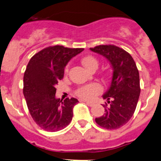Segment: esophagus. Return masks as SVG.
<instances>
[{
	"instance_id": "esophagus-1",
	"label": "esophagus",
	"mask_w": 161,
	"mask_h": 161,
	"mask_svg": "<svg viewBox=\"0 0 161 161\" xmlns=\"http://www.w3.org/2000/svg\"><path fill=\"white\" fill-rule=\"evenodd\" d=\"M85 102H86V104H88V105H90V107H92V106H93V105H94V103H93V102H91V101H85Z\"/></svg>"
}]
</instances>
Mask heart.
<instances>
[{
    "label": "heart",
    "instance_id": "obj_1",
    "mask_svg": "<svg viewBox=\"0 0 161 161\" xmlns=\"http://www.w3.org/2000/svg\"><path fill=\"white\" fill-rule=\"evenodd\" d=\"M82 63L85 66V68L89 71H91L92 69H94V68L97 69L98 67L97 60L93 56H87V57L82 58ZM68 69H69V66L68 65L65 68V71L68 72ZM101 91H102L101 86L100 84L96 83V82H93V83L79 87L76 90V95L79 97L82 98V99L91 100L94 98L95 96L99 94Z\"/></svg>",
    "mask_w": 161,
    "mask_h": 161
}]
</instances>
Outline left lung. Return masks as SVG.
I'll list each match as a JSON object with an SVG mask.
<instances>
[{"mask_svg": "<svg viewBox=\"0 0 161 161\" xmlns=\"http://www.w3.org/2000/svg\"><path fill=\"white\" fill-rule=\"evenodd\" d=\"M90 50L105 57L113 69L110 86L103 95L107 100L102 104L104 115L95 121L108 130L120 128L133 115L141 92L136 64L128 53L113 45H101Z\"/></svg>", "mask_w": 161, "mask_h": 161, "instance_id": "left-lung-1", "label": "left lung"}]
</instances>
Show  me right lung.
Masks as SVG:
<instances>
[{
  "label": "right lung",
  "instance_id": "obj_1",
  "mask_svg": "<svg viewBox=\"0 0 161 161\" xmlns=\"http://www.w3.org/2000/svg\"><path fill=\"white\" fill-rule=\"evenodd\" d=\"M84 49L49 46L30 60L23 76V95L34 122L47 131L65 128L72 119L76 98H56V86L64 77V68Z\"/></svg>",
  "mask_w": 161,
  "mask_h": 161
}]
</instances>
